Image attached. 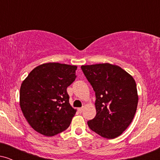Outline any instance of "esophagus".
Returning <instances> with one entry per match:
<instances>
[{
	"label": "esophagus",
	"mask_w": 160,
	"mask_h": 160,
	"mask_svg": "<svg viewBox=\"0 0 160 160\" xmlns=\"http://www.w3.org/2000/svg\"><path fill=\"white\" fill-rule=\"evenodd\" d=\"M82 111H83V108H78V111L80 112V113H82Z\"/></svg>",
	"instance_id": "34e87169"
}]
</instances>
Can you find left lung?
Wrapping results in <instances>:
<instances>
[{"label":"left lung","mask_w":160,"mask_h":160,"mask_svg":"<svg viewBox=\"0 0 160 160\" xmlns=\"http://www.w3.org/2000/svg\"><path fill=\"white\" fill-rule=\"evenodd\" d=\"M81 69L96 97V115L88 121V126L105 138L120 136L131 124L137 110L135 80L120 67L109 63L82 65Z\"/></svg>","instance_id":"8db88e82"}]
</instances>
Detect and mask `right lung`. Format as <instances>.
<instances>
[{
  "label": "right lung",
  "instance_id": "1",
  "mask_svg": "<svg viewBox=\"0 0 160 160\" xmlns=\"http://www.w3.org/2000/svg\"><path fill=\"white\" fill-rule=\"evenodd\" d=\"M76 65L49 62L34 68L20 87L19 104L36 132L54 136L68 128L77 110L69 103L67 88L76 79Z\"/></svg>",
  "mask_w": 160,
  "mask_h": 160
}]
</instances>
